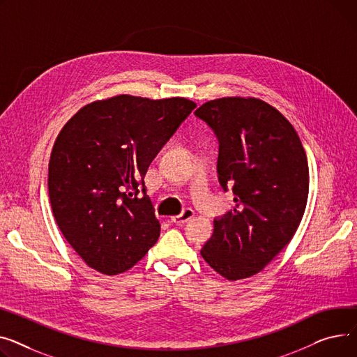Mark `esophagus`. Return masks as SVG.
Returning <instances> with one entry per match:
<instances>
[{
	"instance_id": "esophagus-1",
	"label": "esophagus",
	"mask_w": 357,
	"mask_h": 357,
	"mask_svg": "<svg viewBox=\"0 0 357 357\" xmlns=\"http://www.w3.org/2000/svg\"><path fill=\"white\" fill-rule=\"evenodd\" d=\"M193 216H195V211H193V208H184V211H183L180 215L173 216L170 220H172L173 223H176V225H183V223H185L187 220H190Z\"/></svg>"
}]
</instances>
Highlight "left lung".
Returning a JSON list of instances; mask_svg holds the SVG:
<instances>
[{
  "mask_svg": "<svg viewBox=\"0 0 357 357\" xmlns=\"http://www.w3.org/2000/svg\"><path fill=\"white\" fill-rule=\"evenodd\" d=\"M219 139L218 174L234 211L216 218L203 259L226 280L262 271L289 243L308 197V162L289 121L257 98L208 100L195 112Z\"/></svg>",
  "mask_w": 357,
  "mask_h": 357,
  "instance_id": "1",
  "label": "left lung"
}]
</instances>
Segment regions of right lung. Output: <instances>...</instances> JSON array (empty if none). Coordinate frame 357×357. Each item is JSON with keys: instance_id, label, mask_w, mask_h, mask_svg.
Returning <instances> with one entry per match:
<instances>
[{"instance_id": "1", "label": "right lung", "mask_w": 357, "mask_h": 357, "mask_svg": "<svg viewBox=\"0 0 357 357\" xmlns=\"http://www.w3.org/2000/svg\"><path fill=\"white\" fill-rule=\"evenodd\" d=\"M195 108L185 98L118 95L85 105L61 128L49 162V197L60 232L88 266L121 274L158 241L144 177Z\"/></svg>"}]
</instances>
